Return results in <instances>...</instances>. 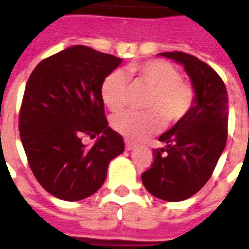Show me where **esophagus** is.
Segmentation results:
<instances>
[{
	"mask_svg": "<svg viewBox=\"0 0 249 249\" xmlns=\"http://www.w3.org/2000/svg\"><path fill=\"white\" fill-rule=\"evenodd\" d=\"M135 144H133V142H130V141H125V149H126V151H132V149H133V148H135Z\"/></svg>",
	"mask_w": 249,
	"mask_h": 249,
	"instance_id": "1",
	"label": "esophagus"
}]
</instances>
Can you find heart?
<instances>
[{"label":"heart","mask_w":249,"mask_h":249,"mask_svg":"<svg viewBox=\"0 0 249 249\" xmlns=\"http://www.w3.org/2000/svg\"><path fill=\"white\" fill-rule=\"evenodd\" d=\"M136 84L152 89L146 98L145 113L124 112L112 120V128L130 141H142L161 129L165 124H176L187 116L196 98L195 88L181 80V73L171 62L164 60L132 64L128 68ZM130 82L124 71H113L101 84V97L112 112H120L128 105Z\"/></svg>","instance_id":"1"}]
</instances>
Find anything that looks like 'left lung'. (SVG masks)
<instances>
[{"label": "left lung", "mask_w": 249, "mask_h": 249, "mask_svg": "<svg viewBox=\"0 0 249 249\" xmlns=\"http://www.w3.org/2000/svg\"><path fill=\"white\" fill-rule=\"evenodd\" d=\"M161 56L183 64L196 98L191 112L162 133V148L153 149V162L141 175L148 192L165 201H183L208 181L228 137V93L221 77L197 57L184 52Z\"/></svg>", "instance_id": "8db88e82"}]
</instances>
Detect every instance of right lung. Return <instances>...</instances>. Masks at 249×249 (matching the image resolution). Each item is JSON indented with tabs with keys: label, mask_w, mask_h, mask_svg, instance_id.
Listing matches in <instances>:
<instances>
[{
	"label": "right lung",
	"mask_w": 249,
	"mask_h": 249,
	"mask_svg": "<svg viewBox=\"0 0 249 249\" xmlns=\"http://www.w3.org/2000/svg\"><path fill=\"white\" fill-rule=\"evenodd\" d=\"M121 58L74 45L36 66L19 109L21 141L42 188L66 201L97 192L124 139L108 126L101 84ZM85 135L98 136L92 147Z\"/></svg>",
	"instance_id": "1"
}]
</instances>
